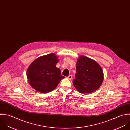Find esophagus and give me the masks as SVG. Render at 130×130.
Returning a JSON list of instances; mask_svg holds the SVG:
<instances>
[{
  "instance_id": "obj_1",
  "label": "esophagus",
  "mask_w": 130,
  "mask_h": 130,
  "mask_svg": "<svg viewBox=\"0 0 130 130\" xmlns=\"http://www.w3.org/2000/svg\"><path fill=\"white\" fill-rule=\"evenodd\" d=\"M68 79H69V80H72L73 79V76L72 75H69L68 77Z\"/></svg>"
}]
</instances>
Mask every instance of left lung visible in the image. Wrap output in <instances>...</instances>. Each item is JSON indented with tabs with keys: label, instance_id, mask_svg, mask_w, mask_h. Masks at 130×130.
<instances>
[{
	"label": "left lung",
	"instance_id": "1",
	"mask_svg": "<svg viewBox=\"0 0 130 130\" xmlns=\"http://www.w3.org/2000/svg\"><path fill=\"white\" fill-rule=\"evenodd\" d=\"M77 73L73 85L81 93H91L101 86L103 72L100 66L94 60L85 56L79 57L77 62Z\"/></svg>",
	"mask_w": 130,
	"mask_h": 130
}]
</instances>
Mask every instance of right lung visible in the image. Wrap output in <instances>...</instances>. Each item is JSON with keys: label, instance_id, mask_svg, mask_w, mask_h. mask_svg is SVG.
I'll use <instances>...</instances> for the list:
<instances>
[{"label": "right lung", "instance_id": "obj_1", "mask_svg": "<svg viewBox=\"0 0 130 130\" xmlns=\"http://www.w3.org/2000/svg\"><path fill=\"white\" fill-rule=\"evenodd\" d=\"M57 56L51 53L36 59L29 67L27 77L30 85L40 93H48L54 90L64 78L60 70L56 67Z\"/></svg>", "mask_w": 130, "mask_h": 130}]
</instances>
